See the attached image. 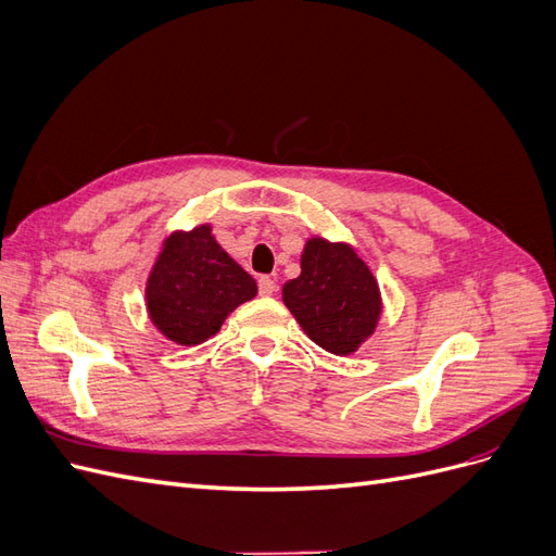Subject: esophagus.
<instances>
[{"label": "esophagus", "instance_id": "34e87169", "mask_svg": "<svg viewBox=\"0 0 556 556\" xmlns=\"http://www.w3.org/2000/svg\"><path fill=\"white\" fill-rule=\"evenodd\" d=\"M276 292V280L271 276H262L260 278V294L262 296H271Z\"/></svg>", "mask_w": 556, "mask_h": 556}]
</instances>
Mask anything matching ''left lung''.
I'll list each match as a JSON object with an SVG mask.
<instances>
[{
	"label": "left lung",
	"mask_w": 556,
	"mask_h": 556,
	"mask_svg": "<svg viewBox=\"0 0 556 556\" xmlns=\"http://www.w3.org/2000/svg\"><path fill=\"white\" fill-rule=\"evenodd\" d=\"M282 301L308 339L331 355H352L378 327L382 299L371 268L348 243L306 241L301 274L282 285Z\"/></svg>",
	"instance_id": "1"
}]
</instances>
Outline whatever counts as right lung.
Returning <instances> with one entry per match:
<instances>
[{"label":"right lung","mask_w":556,"mask_h":556,"mask_svg":"<svg viewBox=\"0 0 556 556\" xmlns=\"http://www.w3.org/2000/svg\"><path fill=\"white\" fill-rule=\"evenodd\" d=\"M257 294V282L215 241L211 225L174 231L146 282L153 325L178 345H199Z\"/></svg>","instance_id":"add662e5"}]
</instances>
